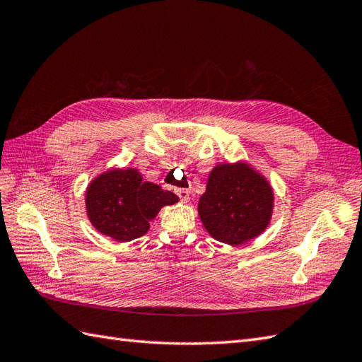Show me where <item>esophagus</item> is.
<instances>
[{
    "label": "esophagus",
    "instance_id": "obj_1",
    "mask_svg": "<svg viewBox=\"0 0 362 362\" xmlns=\"http://www.w3.org/2000/svg\"><path fill=\"white\" fill-rule=\"evenodd\" d=\"M175 193H177V196L180 197V201H183V202H187L189 199V189L179 188V189H175Z\"/></svg>",
    "mask_w": 362,
    "mask_h": 362
}]
</instances>
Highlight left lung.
I'll list each match as a JSON object with an SVG mask.
<instances>
[{
  "label": "left lung",
  "instance_id": "obj_1",
  "mask_svg": "<svg viewBox=\"0 0 362 362\" xmlns=\"http://www.w3.org/2000/svg\"><path fill=\"white\" fill-rule=\"evenodd\" d=\"M274 189L266 177L244 160L211 169L197 213L211 238L241 245L264 232L274 213Z\"/></svg>",
  "mask_w": 362,
  "mask_h": 362
}]
</instances>
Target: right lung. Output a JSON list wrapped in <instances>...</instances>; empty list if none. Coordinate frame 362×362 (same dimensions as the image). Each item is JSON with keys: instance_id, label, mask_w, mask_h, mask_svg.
Instances as JSON below:
<instances>
[{"instance_id": "add662e5", "label": "right lung", "mask_w": 362, "mask_h": 362, "mask_svg": "<svg viewBox=\"0 0 362 362\" xmlns=\"http://www.w3.org/2000/svg\"><path fill=\"white\" fill-rule=\"evenodd\" d=\"M179 202L171 191L143 180L136 168H112L96 175L86 191L88 221L118 243L148 233L149 222L166 205Z\"/></svg>"}]
</instances>
